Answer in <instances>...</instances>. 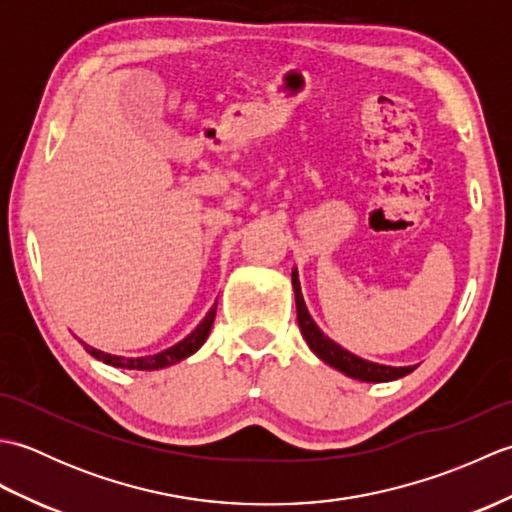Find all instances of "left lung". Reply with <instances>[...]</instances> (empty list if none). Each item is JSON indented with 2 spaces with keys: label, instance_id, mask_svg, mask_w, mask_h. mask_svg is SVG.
Instances as JSON below:
<instances>
[{
  "label": "left lung",
  "instance_id": "8db88e82",
  "mask_svg": "<svg viewBox=\"0 0 512 512\" xmlns=\"http://www.w3.org/2000/svg\"><path fill=\"white\" fill-rule=\"evenodd\" d=\"M292 288H295V303H297V321H299V330L303 334V339L310 345V350L317 354L323 363L332 365L334 369H339L345 376L363 380V383H387V380H396L407 376L409 372L416 369V365L409 367H389V365H378L372 361H365V358L356 356L352 352H347L345 347L339 343H334L328 339L319 325L314 323L310 317V312L306 308V301L301 297V286H299V275L297 270H292Z\"/></svg>",
  "mask_w": 512,
  "mask_h": 512
}]
</instances>
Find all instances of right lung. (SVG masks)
I'll return each instance as SVG.
<instances>
[{
  "label": "right lung",
  "mask_w": 512,
  "mask_h": 512,
  "mask_svg": "<svg viewBox=\"0 0 512 512\" xmlns=\"http://www.w3.org/2000/svg\"><path fill=\"white\" fill-rule=\"evenodd\" d=\"M215 308H217V303L209 310V314H206L204 321L198 325V328H195L187 336V339H182L178 345H173V347H169V350L154 354V356L123 358V356H112V354H105L101 350H94V347L85 345V343H83V347H85V352L92 354L94 358H99V361H103L107 365H114V367H125V369H160V367H167V365L178 363V361H182V358H187L193 352L200 350L202 343L206 341V336H209V332H211L213 321H215Z\"/></svg>",
  "instance_id": "1"
}]
</instances>
